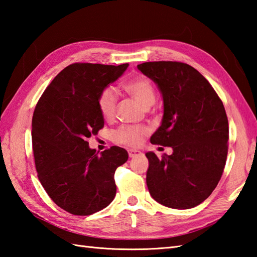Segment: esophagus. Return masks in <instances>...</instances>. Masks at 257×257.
Listing matches in <instances>:
<instances>
[{
	"instance_id": "esophagus-1",
	"label": "esophagus",
	"mask_w": 257,
	"mask_h": 257,
	"mask_svg": "<svg viewBox=\"0 0 257 257\" xmlns=\"http://www.w3.org/2000/svg\"><path fill=\"white\" fill-rule=\"evenodd\" d=\"M128 154H129L130 158H137V157H140V156L144 155L140 150H136V149H129Z\"/></svg>"
}]
</instances>
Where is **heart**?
I'll return each instance as SVG.
<instances>
[{"label": "heart", "mask_w": 257, "mask_h": 257, "mask_svg": "<svg viewBox=\"0 0 257 257\" xmlns=\"http://www.w3.org/2000/svg\"><path fill=\"white\" fill-rule=\"evenodd\" d=\"M123 90L137 100L144 108H149L156 100L155 87L151 81L138 76L122 84ZM117 96L113 90L108 88L103 90L98 97V109L106 120H110L116 110ZM148 133V129L140 125H122L113 134V140L118 144L136 147L143 143L144 137Z\"/></svg>", "instance_id": "obj_1"}]
</instances>
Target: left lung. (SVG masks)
Here are the masks:
<instances>
[{"label":"left lung","instance_id":"obj_1","mask_svg":"<svg viewBox=\"0 0 257 257\" xmlns=\"http://www.w3.org/2000/svg\"><path fill=\"white\" fill-rule=\"evenodd\" d=\"M138 69L158 86L163 99L154 145L173 152L149 151L147 187L152 198L171 209H191L216 188L227 156L228 121L222 100L198 70L179 62H148Z\"/></svg>","mask_w":257,"mask_h":257}]
</instances>
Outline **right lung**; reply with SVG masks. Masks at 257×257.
Listing matches in <instances>:
<instances>
[{
    "label": "right lung",
    "instance_id": "obj_1",
    "mask_svg": "<svg viewBox=\"0 0 257 257\" xmlns=\"http://www.w3.org/2000/svg\"><path fill=\"white\" fill-rule=\"evenodd\" d=\"M128 66L69 65L35 107L32 144L38 179L50 198L74 215L105 209L116 195L114 171L128 160V152L114 146L98 155L87 139L103 127L98 97Z\"/></svg>",
    "mask_w": 257,
    "mask_h": 257
}]
</instances>
